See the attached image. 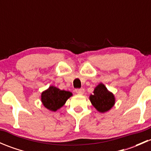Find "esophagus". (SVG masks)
I'll return each instance as SVG.
<instances>
[{
    "mask_svg": "<svg viewBox=\"0 0 151 151\" xmlns=\"http://www.w3.org/2000/svg\"><path fill=\"white\" fill-rule=\"evenodd\" d=\"M75 92L78 94H83L85 93L84 88H80V89H76Z\"/></svg>",
    "mask_w": 151,
    "mask_h": 151,
    "instance_id": "obj_1",
    "label": "esophagus"
}]
</instances>
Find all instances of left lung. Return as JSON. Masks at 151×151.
I'll list each match as a JSON object with an SVG mask.
<instances>
[{"mask_svg":"<svg viewBox=\"0 0 151 151\" xmlns=\"http://www.w3.org/2000/svg\"><path fill=\"white\" fill-rule=\"evenodd\" d=\"M93 93L89 96L91 104L98 112L101 113L110 110L115 104L114 94L108 91L103 83H99L94 88Z\"/></svg>","mask_w":151,"mask_h":151,"instance_id":"1","label":"left lung"}]
</instances>
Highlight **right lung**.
Wrapping results in <instances>:
<instances>
[{"label":"right lung","instance_id":"1","mask_svg":"<svg viewBox=\"0 0 151 151\" xmlns=\"http://www.w3.org/2000/svg\"><path fill=\"white\" fill-rule=\"evenodd\" d=\"M71 96H72V93L70 91L60 90L51 85L42 93L41 100L45 108L55 112L61 108Z\"/></svg>","mask_w":151,"mask_h":151}]
</instances>
